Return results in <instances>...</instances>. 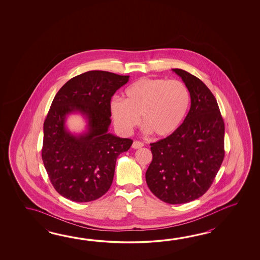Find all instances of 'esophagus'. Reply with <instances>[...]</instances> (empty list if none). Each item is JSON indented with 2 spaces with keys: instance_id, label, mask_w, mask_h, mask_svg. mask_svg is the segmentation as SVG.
<instances>
[{
  "instance_id": "34e87169",
  "label": "esophagus",
  "mask_w": 260,
  "mask_h": 260,
  "mask_svg": "<svg viewBox=\"0 0 260 260\" xmlns=\"http://www.w3.org/2000/svg\"><path fill=\"white\" fill-rule=\"evenodd\" d=\"M144 144L142 143V142H140V141H138V140L134 141L132 144V148L135 149H140V148H142Z\"/></svg>"
}]
</instances>
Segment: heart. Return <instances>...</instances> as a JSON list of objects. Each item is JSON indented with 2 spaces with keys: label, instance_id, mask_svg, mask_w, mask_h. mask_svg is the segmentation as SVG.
<instances>
[{
  "label": "heart",
  "instance_id": "heart-1",
  "mask_svg": "<svg viewBox=\"0 0 260 260\" xmlns=\"http://www.w3.org/2000/svg\"><path fill=\"white\" fill-rule=\"evenodd\" d=\"M190 105L187 85L177 80L144 78L125 89L123 100H112L110 112L117 130L127 135L141 122L145 133L171 136L182 124Z\"/></svg>",
  "mask_w": 260,
  "mask_h": 260
}]
</instances>
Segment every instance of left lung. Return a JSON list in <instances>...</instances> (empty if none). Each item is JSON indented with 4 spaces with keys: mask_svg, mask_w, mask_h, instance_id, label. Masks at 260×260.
Listing matches in <instances>:
<instances>
[{
    "mask_svg": "<svg viewBox=\"0 0 260 260\" xmlns=\"http://www.w3.org/2000/svg\"><path fill=\"white\" fill-rule=\"evenodd\" d=\"M190 94V109L176 132L150 144L152 160L146 172L150 191L162 202L179 205L208 190L224 159L225 126L216 98L199 78L173 69Z\"/></svg>",
    "mask_w": 260,
    "mask_h": 260,
    "instance_id": "1",
    "label": "left lung"
}]
</instances>
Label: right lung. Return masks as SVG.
Wrapping results in <instances>:
<instances>
[{"mask_svg": "<svg viewBox=\"0 0 260 260\" xmlns=\"http://www.w3.org/2000/svg\"><path fill=\"white\" fill-rule=\"evenodd\" d=\"M129 77L103 71L84 72L55 94L44 121L42 158L52 185L67 199L91 202L111 188L117 158L133 141L109 133L110 103ZM75 113L87 121L81 134L66 128V117Z\"/></svg>", "mask_w": 260, "mask_h": 260, "instance_id": "1", "label": "right lung"}]
</instances>
